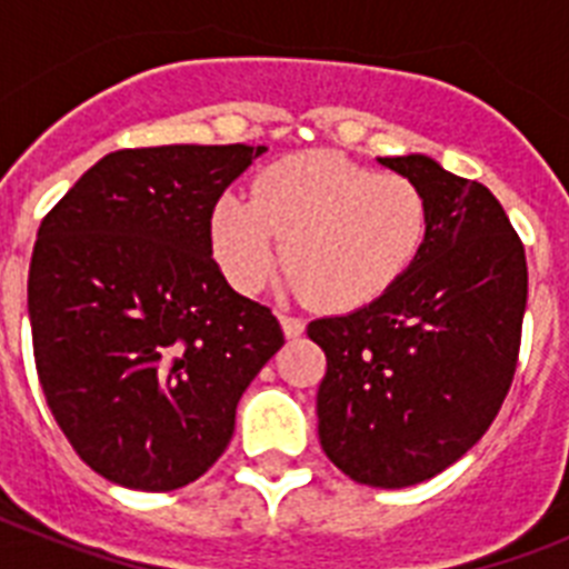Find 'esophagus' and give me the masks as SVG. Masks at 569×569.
Wrapping results in <instances>:
<instances>
[{
	"mask_svg": "<svg viewBox=\"0 0 569 569\" xmlns=\"http://www.w3.org/2000/svg\"><path fill=\"white\" fill-rule=\"evenodd\" d=\"M279 321H281V330H284V336H288V339H299V336L305 333V321H301L299 316L281 313Z\"/></svg>",
	"mask_w": 569,
	"mask_h": 569,
	"instance_id": "34e87169",
	"label": "esophagus"
}]
</instances>
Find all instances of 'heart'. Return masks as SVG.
I'll list each match as a JSON object with an SVG mask.
<instances>
[{
  "instance_id": "1",
  "label": "heart",
  "mask_w": 569,
  "mask_h": 569,
  "mask_svg": "<svg viewBox=\"0 0 569 569\" xmlns=\"http://www.w3.org/2000/svg\"><path fill=\"white\" fill-rule=\"evenodd\" d=\"M430 202L407 176L336 153H301L261 170L253 193L222 196L210 241L241 293L264 284L279 256L284 284L328 310L370 305L399 284L427 244Z\"/></svg>"
}]
</instances>
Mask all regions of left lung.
Listing matches in <instances>:
<instances>
[{
	"label": "left lung",
	"mask_w": 569,
	"mask_h": 569,
	"mask_svg": "<svg viewBox=\"0 0 569 569\" xmlns=\"http://www.w3.org/2000/svg\"><path fill=\"white\" fill-rule=\"evenodd\" d=\"M430 202L410 273L308 336L328 356L316 396L319 441L367 487H410L459 461L499 416L516 376L527 259L499 199L427 156H387Z\"/></svg>",
	"instance_id": "obj_1"
}]
</instances>
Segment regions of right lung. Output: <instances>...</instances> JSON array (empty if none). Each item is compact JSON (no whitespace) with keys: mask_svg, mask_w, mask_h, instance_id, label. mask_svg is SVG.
<instances>
[{"mask_svg":"<svg viewBox=\"0 0 569 569\" xmlns=\"http://www.w3.org/2000/svg\"><path fill=\"white\" fill-rule=\"evenodd\" d=\"M264 144H162L99 159L39 224L28 313L42 393L79 459L168 492L224 453L236 405L284 345L213 261L210 219Z\"/></svg>","mask_w":569,"mask_h":569,"instance_id":"add662e5","label":"right lung"}]
</instances>
